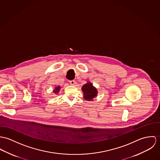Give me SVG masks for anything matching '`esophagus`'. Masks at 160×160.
Instances as JSON below:
<instances>
[{
  "mask_svg": "<svg viewBox=\"0 0 160 160\" xmlns=\"http://www.w3.org/2000/svg\"><path fill=\"white\" fill-rule=\"evenodd\" d=\"M69 83H70V84L72 85H73L75 83V82L74 80H71V81L69 82Z\"/></svg>",
  "mask_w": 160,
  "mask_h": 160,
  "instance_id": "obj_1",
  "label": "esophagus"
}]
</instances>
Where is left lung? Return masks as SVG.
Returning <instances> with one entry per match:
<instances>
[{"mask_svg":"<svg viewBox=\"0 0 160 160\" xmlns=\"http://www.w3.org/2000/svg\"><path fill=\"white\" fill-rule=\"evenodd\" d=\"M82 90L83 92L84 99L88 101H92L98 94L97 89L89 82L83 85Z\"/></svg>","mask_w":160,"mask_h":160,"instance_id":"8db88e82","label":"left lung"}]
</instances>
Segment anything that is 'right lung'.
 Wrapping results in <instances>:
<instances>
[{
  "label": "right lung",
  "instance_id": "obj_1",
  "mask_svg": "<svg viewBox=\"0 0 160 160\" xmlns=\"http://www.w3.org/2000/svg\"><path fill=\"white\" fill-rule=\"evenodd\" d=\"M60 87L59 86H58V87H56L53 90V92L56 94V93H58L59 92V89H60Z\"/></svg>",
  "mask_w": 160,
  "mask_h": 160
}]
</instances>
